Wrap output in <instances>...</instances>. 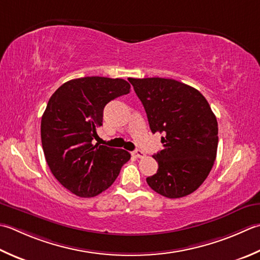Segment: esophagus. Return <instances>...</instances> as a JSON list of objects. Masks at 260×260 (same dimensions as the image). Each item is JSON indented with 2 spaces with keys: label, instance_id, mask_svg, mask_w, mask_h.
Segmentation results:
<instances>
[{
  "label": "esophagus",
  "instance_id": "1",
  "mask_svg": "<svg viewBox=\"0 0 260 260\" xmlns=\"http://www.w3.org/2000/svg\"><path fill=\"white\" fill-rule=\"evenodd\" d=\"M132 155L137 157V159H141V157H144L145 156V153H144L143 151H141V150H136L134 152H132Z\"/></svg>",
  "mask_w": 260,
  "mask_h": 260
}]
</instances>
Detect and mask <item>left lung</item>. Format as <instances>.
<instances>
[{
    "instance_id": "8db88e82",
    "label": "left lung",
    "mask_w": 260,
    "mask_h": 260,
    "mask_svg": "<svg viewBox=\"0 0 260 260\" xmlns=\"http://www.w3.org/2000/svg\"><path fill=\"white\" fill-rule=\"evenodd\" d=\"M144 106L152 133H164L159 168L147 177L152 189L168 198L194 192L214 165L218 128L205 96L192 86L162 78L128 79Z\"/></svg>"
}]
</instances>
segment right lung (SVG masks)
Returning a JSON list of instances; mask_svg holds the SVG:
<instances>
[{
    "mask_svg": "<svg viewBox=\"0 0 260 260\" xmlns=\"http://www.w3.org/2000/svg\"><path fill=\"white\" fill-rule=\"evenodd\" d=\"M129 91L123 79L86 76L68 81L50 96L40 125L44 154L54 177L74 195H99L131 159L125 150L92 144L105 106Z\"/></svg>",
    "mask_w": 260,
    "mask_h": 260,
    "instance_id": "right-lung-1",
    "label": "right lung"
}]
</instances>
